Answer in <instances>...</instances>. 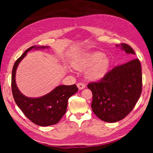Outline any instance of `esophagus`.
<instances>
[{"label":"esophagus","instance_id":"obj_1","mask_svg":"<svg viewBox=\"0 0 153 153\" xmlns=\"http://www.w3.org/2000/svg\"><path fill=\"white\" fill-rule=\"evenodd\" d=\"M77 86L79 88V90H83L84 88H85L84 84H83V83H82V82L78 83V84H77Z\"/></svg>","mask_w":153,"mask_h":153}]
</instances>
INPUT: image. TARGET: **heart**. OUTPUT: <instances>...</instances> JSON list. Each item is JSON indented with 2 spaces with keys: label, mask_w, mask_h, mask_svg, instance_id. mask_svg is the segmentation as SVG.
<instances>
[{
  "label": "heart",
  "mask_w": 153,
  "mask_h": 153,
  "mask_svg": "<svg viewBox=\"0 0 153 153\" xmlns=\"http://www.w3.org/2000/svg\"><path fill=\"white\" fill-rule=\"evenodd\" d=\"M92 67L87 71V77L90 79H98L105 76L109 66V59L101 52L89 53L72 63V66L78 70H84Z\"/></svg>",
  "instance_id": "1"
}]
</instances>
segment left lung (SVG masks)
Instances as JSON below:
<instances>
[{"label": "left lung", "mask_w": 153, "mask_h": 153, "mask_svg": "<svg viewBox=\"0 0 153 153\" xmlns=\"http://www.w3.org/2000/svg\"><path fill=\"white\" fill-rule=\"evenodd\" d=\"M120 46L131 58L135 55L130 46L121 43ZM142 86L139 59H132L128 63L115 67L99 82L88 84L92 92V111L98 118L107 122L123 120L135 107L140 97Z\"/></svg>", "instance_id": "8db88e82"}]
</instances>
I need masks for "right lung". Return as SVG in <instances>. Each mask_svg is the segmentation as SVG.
<instances>
[{
  "label": "right lung",
  "instance_id": "right-lung-1",
  "mask_svg": "<svg viewBox=\"0 0 153 153\" xmlns=\"http://www.w3.org/2000/svg\"><path fill=\"white\" fill-rule=\"evenodd\" d=\"M48 46H32L15 61L13 67L11 88L13 96L17 105L24 115L33 123L40 126H48L57 123L65 114L69 97L76 93L78 88L76 84L71 86L61 85L51 92L39 98H29L21 92L15 82L17 66L27 53L33 48H45Z\"/></svg>",
  "mask_w": 153,
  "mask_h": 153
}]
</instances>
